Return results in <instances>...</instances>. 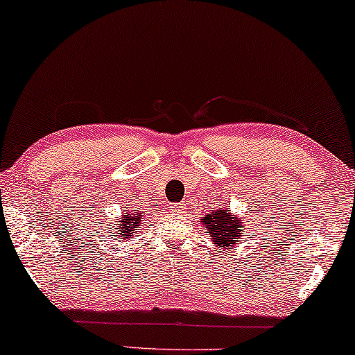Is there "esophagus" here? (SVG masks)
Here are the masks:
<instances>
[{
    "mask_svg": "<svg viewBox=\"0 0 355 355\" xmlns=\"http://www.w3.org/2000/svg\"><path fill=\"white\" fill-rule=\"evenodd\" d=\"M169 210H173V211H176V213H181L182 207L178 205V203H174V205H171V208H169Z\"/></svg>",
    "mask_w": 355,
    "mask_h": 355,
    "instance_id": "obj_1",
    "label": "esophagus"
}]
</instances>
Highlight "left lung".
Wrapping results in <instances>:
<instances>
[{
	"mask_svg": "<svg viewBox=\"0 0 355 355\" xmlns=\"http://www.w3.org/2000/svg\"><path fill=\"white\" fill-rule=\"evenodd\" d=\"M203 225L207 226L210 232L211 241L215 242L220 249L234 247L242 236V220H237L234 215H231L230 210L221 208V210L211 211L210 215L203 218Z\"/></svg>",
	"mask_w": 355,
	"mask_h": 355,
	"instance_id": "1",
	"label": "left lung"
}]
</instances>
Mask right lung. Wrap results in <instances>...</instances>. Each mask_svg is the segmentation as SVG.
<instances>
[{"instance_id": "right-lung-1", "label": "right lung", "mask_w": 355, "mask_h": 355, "mask_svg": "<svg viewBox=\"0 0 355 355\" xmlns=\"http://www.w3.org/2000/svg\"><path fill=\"white\" fill-rule=\"evenodd\" d=\"M142 220L144 213H139L137 210H134V213H124L123 218H121V225L114 227V239H118V237L119 239H129L134 234V231H137V226Z\"/></svg>"}]
</instances>
